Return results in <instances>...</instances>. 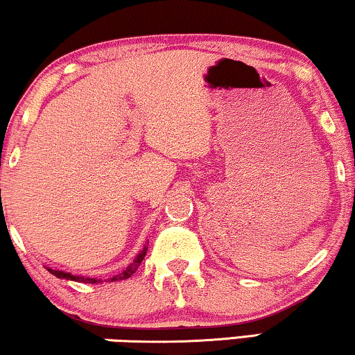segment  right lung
<instances>
[{
  "label": "right lung",
  "instance_id": "add662e5",
  "mask_svg": "<svg viewBox=\"0 0 355 355\" xmlns=\"http://www.w3.org/2000/svg\"><path fill=\"white\" fill-rule=\"evenodd\" d=\"M146 251H148V245H144V248H143V251H141L139 254H137V256L135 257V261H132L131 264H129L128 268L123 270V272H119V274H116V276H112V277L110 279V282H112V281H123V279H128V277H131L132 274H135L136 270H137V268H139V264H141V262H143L144 256H146ZM46 269H48L49 272L53 274V276H56V277H60V279H66V281L85 282V284H98V282H103L101 279H96V277H86V276H73V274H71V272H64V270H58V269H51V268H46Z\"/></svg>",
  "mask_w": 355,
  "mask_h": 355
}]
</instances>
